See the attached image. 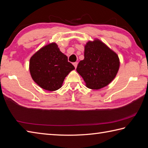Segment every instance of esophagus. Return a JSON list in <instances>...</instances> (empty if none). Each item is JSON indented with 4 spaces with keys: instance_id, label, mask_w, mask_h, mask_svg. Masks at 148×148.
<instances>
[{
    "instance_id": "34e87169",
    "label": "esophagus",
    "mask_w": 148,
    "mask_h": 148,
    "mask_svg": "<svg viewBox=\"0 0 148 148\" xmlns=\"http://www.w3.org/2000/svg\"><path fill=\"white\" fill-rule=\"evenodd\" d=\"M73 65H74V67L76 69V67H77V62H74L73 63Z\"/></svg>"
}]
</instances>
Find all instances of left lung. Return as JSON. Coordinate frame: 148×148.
<instances>
[{"label": "left lung", "mask_w": 148, "mask_h": 148, "mask_svg": "<svg viewBox=\"0 0 148 148\" xmlns=\"http://www.w3.org/2000/svg\"><path fill=\"white\" fill-rule=\"evenodd\" d=\"M119 66L116 53L101 41L96 40L85 45L84 58L79 62L76 71L88 88L99 90L113 81Z\"/></svg>", "instance_id": "1"}]
</instances>
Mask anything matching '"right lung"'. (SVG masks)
Here are the masks:
<instances>
[{
  "instance_id": "add662e5",
  "label": "right lung",
  "mask_w": 148,
  "mask_h": 148,
  "mask_svg": "<svg viewBox=\"0 0 148 148\" xmlns=\"http://www.w3.org/2000/svg\"><path fill=\"white\" fill-rule=\"evenodd\" d=\"M74 69L56 43L42 48L29 61V71L33 81L42 88L50 91L60 88L65 77Z\"/></svg>"
}]
</instances>
